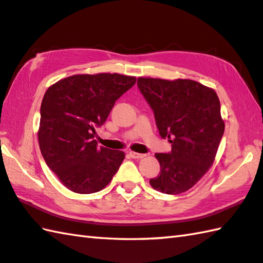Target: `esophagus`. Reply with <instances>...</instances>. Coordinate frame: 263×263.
Listing matches in <instances>:
<instances>
[{
	"instance_id": "34e87169",
	"label": "esophagus",
	"mask_w": 263,
	"mask_h": 263,
	"mask_svg": "<svg viewBox=\"0 0 263 263\" xmlns=\"http://www.w3.org/2000/svg\"><path fill=\"white\" fill-rule=\"evenodd\" d=\"M130 156L132 159H142V157H145V154H141V153H136V152H130Z\"/></svg>"
}]
</instances>
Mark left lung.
Masks as SVG:
<instances>
[{
	"mask_svg": "<svg viewBox=\"0 0 263 263\" xmlns=\"http://www.w3.org/2000/svg\"><path fill=\"white\" fill-rule=\"evenodd\" d=\"M137 85L160 136L171 144V152L155 154L161 171L149 183L162 193H183L202 178L216 156L224 133L217 94L190 79L140 77Z\"/></svg>",
	"mask_w": 263,
	"mask_h": 263,
	"instance_id": "obj_1",
	"label": "left lung"
}]
</instances>
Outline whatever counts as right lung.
Instances as JSON below:
<instances>
[{
	"mask_svg": "<svg viewBox=\"0 0 263 263\" xmlns=\"http://www.w3.org/2000/svg\"><path fill=\"white\" fill-rule=\"evenodd\" d=\"M136 80L118 73L74 74L47 89L37 139L47 165L66 189L99 192L117 173L125 154L98 146L95 127L102 126Z\"/></svg>",
	"mask_w": 263,
	"mask_h": 263,
	"instance_id": "right-lung-1",
	"label": "right lung"
}]
</instances>
